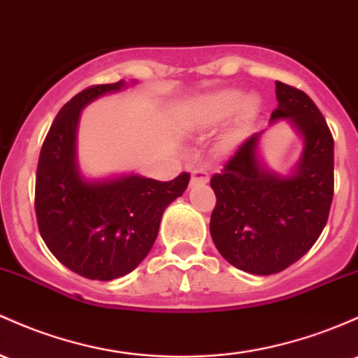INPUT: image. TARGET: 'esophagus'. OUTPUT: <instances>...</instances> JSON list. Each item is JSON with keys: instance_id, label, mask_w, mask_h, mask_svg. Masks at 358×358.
<instances>
[{"instance_id": "obj_1", "label": "esophagus", "mask_w": 358, "mask_h": 358, "mask_svg": "<svg viewBox=\"0 0 358 358\" xmlns=\"http://www.w3.org/2000/svg\"><path fill=\"white\" fill-rule=\"evenodd\" d=\"M207 182H209V175H207L206 170H202V168H195V170H192V180H190L192 185H206Z\"/></svg>"}]
</instances>
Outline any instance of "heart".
Here are the masks:
<instances>
[{
  "instance_id": "b5f03b06",
  "label": "heart",
  "mask_w": 358,
  "mask_h": 358,
  "mask_svg": "<svg viewBox=\"0 0 358 358\" xmlns=\"http://www.w3.org/2000/svg\"><path fill=\"white\" fill-rule=\"evenodd\" d=\"M260 110L262 101L257 95H245L241 90L236 88H224L200 96L192 105L190 117L202 127H215L236 113L233 125L222 137V146L233 149L253 127L260 115Z\"/></svg>"
}]
</instances>
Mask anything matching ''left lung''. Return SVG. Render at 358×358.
Returning a JSON list of instances; mask_svg holds the SVG:
<instances>
[{
	"instance_id": "8db88e82",
	"label": "left lung",
	"mask_w": 358,
	"mask_h": 358,
	"mask_svg": "<svg viewBox=\"0 0 358 358\" xmlns=\"http://www.w3.org/2000/svg\"><path fill=\"white\" fill-rule=\"evenodd\" d=\"M277 108L270 124L289 120L302 139L289 175L268 168L262 132L246 139L224 170L210 178L215 202L210 236L236 268L272 275L304 257L323 233L333 200V136L323 113L301 90L275 83Z\"/></svg>"
}]
</instances>
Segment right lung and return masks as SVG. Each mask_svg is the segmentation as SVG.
Returning a JSON list of instances; mask_svg holds the SVG:
<instances>
[{"label": "right lung", "instance_id": "add662e5", "mask_svg": "<svg viewBox=\"0 0 358 358\" xmlns=\"http://www.w3.org/2000/svg\"><path fill=\"white\" fill-rule=\"evenodd\" d=\"M127 86L120 80L71 98L59 110L38 156L35 214L41 236L62 265L92 280L108 282L132 272L155 245L164 209L190 182L188 173L171 182L137 173L110 178L81 173L76 155L81 110Z\"/></svg>", "mask_w": 358, "mask_h": 358}]
</instances>
